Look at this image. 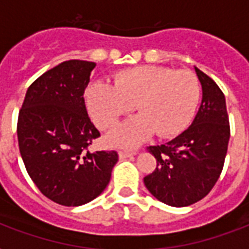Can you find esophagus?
I'll list each match as a JSON object with an SVG mask.
<instances>
[{
  "mask_svg": "<svg viewBox=\"0 0 249 249\" xmlns=\"http://www.w3.org/2000/svg\"><path fill=\"white\" fill-rule=\"evenodd\" d=\"M134 155H136V152L119 151V158H120V159H128V158H132V156Z\"/></svg>",
  "mask_w": 249,
  "mask_h": 249,
  "instance_id": "34e87169",
  "label": "esophagus"
}]
</instances>
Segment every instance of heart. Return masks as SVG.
Wrapping results in <instances>:
<instances>
[{
    "label": "heart",
    "instance_id": "b5f03b06",
    "mask_svg": "<svg viewBox=\"0 0 249 249\" xmlns=\"http://www.w3.org/2000/svg\"><path fill=\"white\" fill-rule=\"evenodd\" d=\"M200 101V84L189 71L163 66H140L119 72L113 85L95 81L86 89L85 102L94 124L109 130L134 109L140 115L121 124L108 142L134 147L156 132L161 138L181 134L193 120Z\"/></svg>",
    "mask_w": 249,
    "mask_h": 249
}]
</instances>
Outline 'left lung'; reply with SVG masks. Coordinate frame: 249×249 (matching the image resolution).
Returning <instances> with one entry per match:
<instances>
[{
    "label": "left lung",
    "mask_w": 249,
    "mask_h": 249,
    "mask_svg": "<svg viewBox=\"0 0 249 249\" xmlns=\"http://www.w3.org/2000/svg\"><path fill=\"white\" fill-rule=\"evenodd\" d=\"M201 85V103L185 132L160 146H150L158 165L144 186L164 204L187 207L201 200L220 177L230 140L226 101L211 77L194 67Z\"/></svg>",
    "instance_id": "8db88e82"
}]
</instances>
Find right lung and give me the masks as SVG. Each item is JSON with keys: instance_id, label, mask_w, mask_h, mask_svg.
Returning <instances> with one entry per match:
<instances>
[{"instance_id": "obj_1", "label": "right lung", "mask_w": 249, "mask_h": 249, "mask_svg": "<svg viewBox=\"0 0 249 249\" xmlns=\"http://www.w3.org/2000/svg\"><path fill=\"white\" fill-rule=\"evenodd\" d=\"M97 64L67 60L29 86L18 119V141L29 177L50 200L86 204L107 187L116 151L88 150L101 136L90 121L84 90Z\"/></svg>"}]
</instances>
